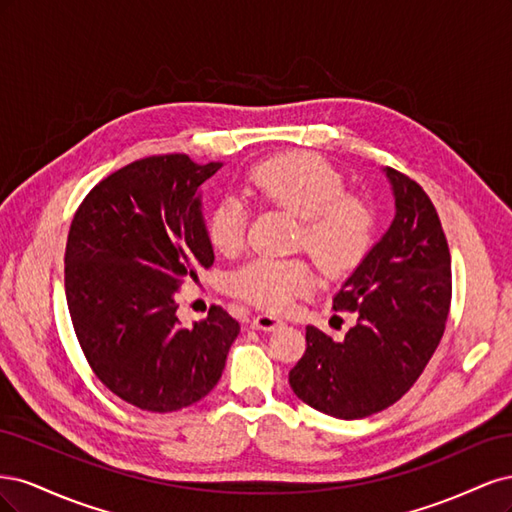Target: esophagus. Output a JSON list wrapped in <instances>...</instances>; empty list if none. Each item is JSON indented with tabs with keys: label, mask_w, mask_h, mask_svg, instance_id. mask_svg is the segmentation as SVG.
Instances as JSON below:
<instances>
[{
	"label": "esophagus",
	"mask_w": 512,
	"mask_h": 512,
	"mask_svg": "<svg viewBox=\"0 0 512 512\" xmlns=\"http://www.w3.org/2000/svg\"><path fill=\"white\" fill-rule=\"evenodd\" d=\"M282 324H284V322H282L280 318H275V316H271V314H258V316H254V320H252V327L258 329V331H275V329H280Z\"/></svg>",
	"instance_id": "obj_1"
}]
</instances>
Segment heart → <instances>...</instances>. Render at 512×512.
I'll return each mask as SVG.
<instances>
[{
    "instance_id": "1",
    "label": "heart",
    "mask_w": 512,
    "mask_h": 512,
    "mask_svg": "<svg viewBox=\"0 0 512 512\" xmlns=\"http://www.w3.org/2000/svg\"><path fill=\"white\" fill-rule=\"evenodd\" d=\"M245 190L262 205L280 207L299 218L297 245L305 247L327 273H344L359 265L374 235V213L361 196L348 194L339 170L314 153H284L250 168ZM247 211L241 200L224 198L213 207L207 235L224 256L245 245ZM316 269L305 258L258 256L230 275L239 299L282 312L301 294L312 292Z\"/></svg>"
}]
</instances>
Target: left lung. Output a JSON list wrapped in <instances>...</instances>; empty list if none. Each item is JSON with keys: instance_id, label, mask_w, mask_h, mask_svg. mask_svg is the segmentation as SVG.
I'll return each instance as SVG.
<instances>
[{"instance_id": "1", "label": "left lung", "mask_w": 512, "mask_h": 512, "mask_svg": "<svg viewBox=\"0 0 512 512\" xmlns=\"http://www.w3.org/2000/svg\"><path fill=\"white\" fill-rule=\"evenodd\" d=\"M395 215L335 294L333 307L356 312L342 342L305 329V354L290 369L294 395L344 421L393 406L423 374L444 335L451 307V254L425 190L395 168Z\"/></svg>"}]
</instances>
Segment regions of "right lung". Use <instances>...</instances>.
<instances>
[{
	"mask_svg": "<svg viewBox=\"0 0 512 512\" xmlns=\"http://www.w3.org/2000/svg\"><path fill=\"white\" fill-rule=\"evenodd\" d=\"M220 168L183 153L132 162L87 194L68 232L74 333L106 389L147 412L209 395L241 329L218 305L192 327L177 318L181 282L213 265L200 185Z\"/></svg>",
	"mask_w": 512,
	"mask_h": 512,
	"instance_id": "1",
	"label": "right lung"
}]
</instances>
